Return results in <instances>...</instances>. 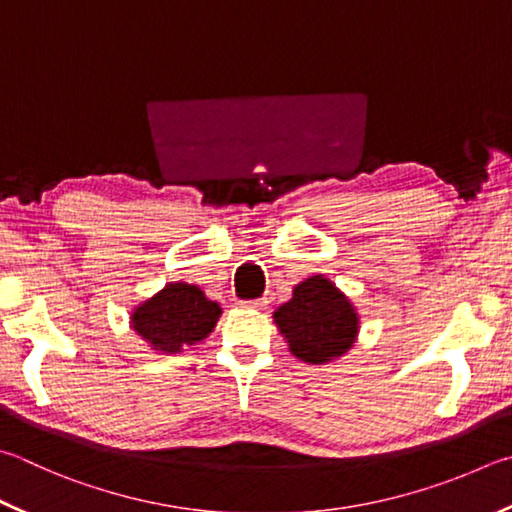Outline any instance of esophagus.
Instances as JSON below:
<instances>
[{
  "mask_svg": "<svg viewBox=\"0 0 512 512\" xmlns=\"http://www.w3.org/2000/svg\"><path fill=\"white\" fill-rule=\"evenodd\" d=\"M246 309H253V311H264L268 302L264 300V297H259V300H250V302H244Z\"/></svg>",
  "mask_w": 512,
  "mask_h": 512,
  "instance_id": "obj_1",
  "label": "esophagus"
}]
</instances>
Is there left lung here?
Instances as JSON below:
<instances>
[{
    "instance_id": "8db88e82",
    "label": "left lung",
    "mask_w": 512,
    "mask_h": 512,
    "mask_svg": "<svg viewBox=\"0 0 512 512\" xmlns=\"http://www.w3.org/2000/svg\"><path fill=\"white\" fill-rule=\"evenodd\" d=\"M288 351L309 365H327L353 347L360 331L358 311L349 297L324 275L306 277L293 297L273 313Z\"/></svg>"
}]
</instances>
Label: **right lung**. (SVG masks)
<instances>
[{"instance_id": "add662e5", "label": "right lung", "mask_w": 512, "mask_h": 512, "mask_svg": "<svg viewBox=\"0 0 512 512\" xmlns=\"http://www.w3.org/2000/svg\"><path fill=\"white\" fill-rule=\"evenodd\" d=\"M221 306L199 286L170 282L159 293L134 306L129 327L147 347L161 353H179L206 340L217 327Z\"/></svg>"}]
</instances>
